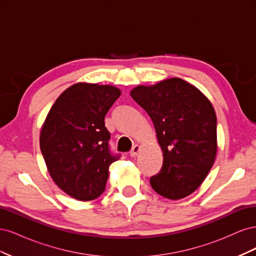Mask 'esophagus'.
<instances>
[{"instance_id": "34e87169", "label": "esophagus", "mask_w": 256, "mask_h": 256, "mask_svg": "<svg viewBox=\"0 0 256 256\" xmlns=\"http://www.w3.org/2000/svg\"><path fill=\"white\" fill-rule=\"evenodd\" d=\"M138 152H140V146H138V145H136H136L132 147V150H130L129 154H130L131 157H136V154H138Z\"/></svg>"}]
</instances>
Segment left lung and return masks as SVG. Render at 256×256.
Returning a JSON list of instances; mask_svg holds the SVG:
<instances>
[{"mask_svg": "<svg viewBox=\"0 0 256 256\" xmlns=\"http://www.w3.org/2000/svg\"><path fill=\"white\" fill-rule=\"evenodd\" d=\"M130 96L150 115L164 152L150 186L158 194L180 200L203 182L216 154V116L202 92L180 78L138 85Z\"/></svg>", "mask_w": 256, "mask_h": 256, "instance_id": "8db88e82", "label": "left lung"}]
</instances>
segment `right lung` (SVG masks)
Here are the masks:
<instances>
[{
	"instance_id": "1",
	"label": "right lung",
	"mask_w": 256,
	"mask_h": 256,
	"mask_svg": "<svg viewBox=\"0 0 256 256\" xmlns=\"http://www.w3.org/2000/svg\"><path fill=\"white\" fill-rule=\"evenodd\" d=\"M122 94L112 85L76 83L50 109L40 132V150L58 188L79 200L104 191L109 166L120 159L109 150L104 116Z\"/></svg>"
}]
</instances>
